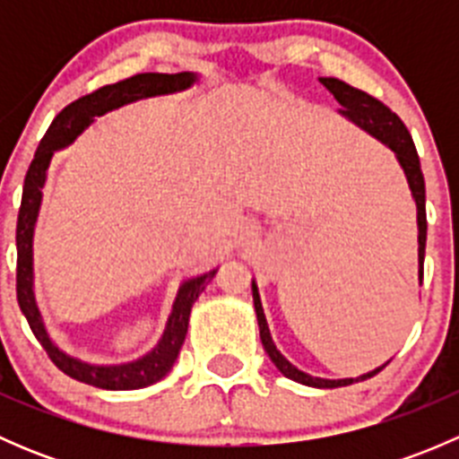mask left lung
<instances>
[{
	"label": "left lung",
	"mask_w": 459,
	"mask_h": 459,
	"mask_svg": "<svg viewBox=\"0 0 459 459\" xmlns=\"http://www.w3.org/2000/svg\"><path fill=\"white\" fill-rule=\"evenodd\" d=\"M324 86L331 91V95L340 101V113L344 115L346 119H351L353 124H358L362 131H367L368 135H373L375 140H379L384 146L391 148L395 152L397 161H400L402 170L406 175V182H409L411 195H413L415 206H418V259H420V281H422L424 275V248H427V188H424V175L422 169H420V157L418 151H415V143L411 133L406 131V126L402 124V119L393 113L391 108L377 101L375 97L368 95V92L358 91V88L344 84L342 80H335V77H319ZM253 289V304H255V316H257V326H259V340H262L264 351L268 353L271 362L275 364L277 371H280L284 377L293 379V382L304 384V386H316V388H337V386H349L353 382H362V379L373 377L386 367L373 368V371L359 375V377H344V379H326V377H316V375H308L299 371L295 364H290L284 355L280 353V349L273 342L271 331H268L266 316H264L262 299H259V290L255 280L251 284Z\"/></svg>",
	"instance_id": "8db88e82"
}]
</instances>
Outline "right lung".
Instances as JSON below:
<instances>
[{"mask_svg": "<svg viewBox=\"0 0 459 459\" xmlns=\"http://www.w3.org/2000/svg\"><path fill=\"white\" fill-rule=\"evenodd\" d=\"M195 82V73H175V75L140 73V75H133L128 80L117 82V84L101 86L100 91L80 97L53 119L44 140L39 142L35 160L30 161L29 173H26L20 215H17V302H20L22 313L29 319L30 331L35 333V337L44 346L55 367L71 375L73 379H80V382L91 384V386L106 388V391H133V388L151 386V384L160 382L164 375H169L184 340H186L193 304L200 298L202 290L206 289L208 281L215 277L217 268L182 281L178 298H175L173 311H170L169 322H166L164 335L157 342L155 349L148 351L142 358L124 364H92L66 353L50 340L44 317H41L39 307H37L35 290H32V281H35V275H32V235H35L37 215H39L46 170H48L50 160H53V152L62 151L68 143L75 142V137L82 135V131L91 126L92 119L100 117V115L119 108L124 104H131V101L143 100V97L186 91Z\"/></svg>", "mask_w": 459, "mask_h": 459, "instance_id": "add662e5", "label": "right lung"}]
</instances>
